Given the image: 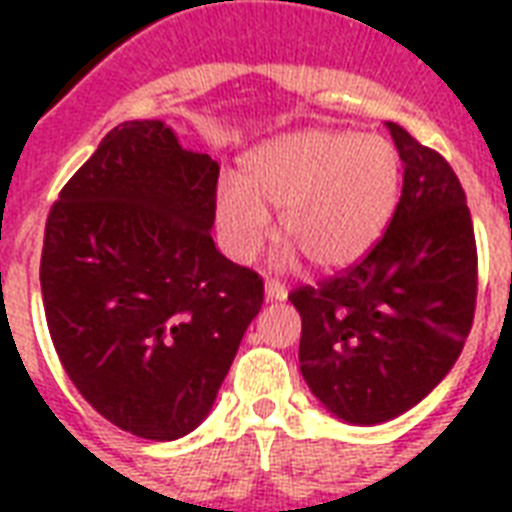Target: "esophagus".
<instances>
[{"label": "esophagus", "instance_id": "34e87169", "mask_svg": "<svg viewBox=\"0 0 512 512\" xmlns=\"http://www.w3.org/2000/svg\"><path fill=\"white\" fill-rule=\"evenodd\" d=\"M265 297L268 300H287V287L276 279L265 281Z\"/></svg>", "mask_w": 512, "mask_h": 512}]
</instances>
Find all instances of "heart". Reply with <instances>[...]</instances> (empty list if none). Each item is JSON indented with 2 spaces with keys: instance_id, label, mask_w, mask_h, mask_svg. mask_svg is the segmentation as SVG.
I'll return each mask as SVG.
<instances>
[{
  "instance_id": "heart-1",
  "label": "heart",
  "mask_w": 512,
  "mask_h": 512,
  "mask_svg": "<svg viewBox=\"0 0 512 512\" xmlns=\"http://www.w3.org/2000/svg\"><path fill=\"white\" fill-rule=\"evenodd\" d=\"M401 159L377 135L303 130L255 148L241 185L217 188V233L236 263H249L271 236V212L313 268H340L385 231L398 199Z\"/></svg>"
}]
</instances>
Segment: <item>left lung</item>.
<instances>
[{
  "label": "left lung",
  "instance_id": "8db88e82",
  "mask_svg": "<svg viewBox=\"0 0 512 512\" xmlns=\"http://www.w3.org/2000/svg\"><path fill=\"white\" fill-rule=\"evenodd\" d=\"M388 130L404 162L388 231L342 273L289 292L303 319L300 372L353 425L420 404L460 358L476 313V236L460 180L404 127Z\"/></svg>",
  "mask_w": 512,
  "mask_h": 512
}]
</instances>
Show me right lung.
Returning a JSON list of instances; mask_svg holds the SVG:
<instances>
[{"instance_id":"right-lung-1","label":"right lung","mask_w":512,"mask_h":512,"mask_svg":"<svg viewBox=\"0 0 512 512\" xmlns=\"http://www.w3.org/2000/svg\"><path fill=\"white\" fill-rule=\"evenodd\" d=\"M220 167L159 119L100 140L44 228V316L84 401L175 441L209 414L263 305V279L212 241Z\"/></svg>"}]
</instances>
